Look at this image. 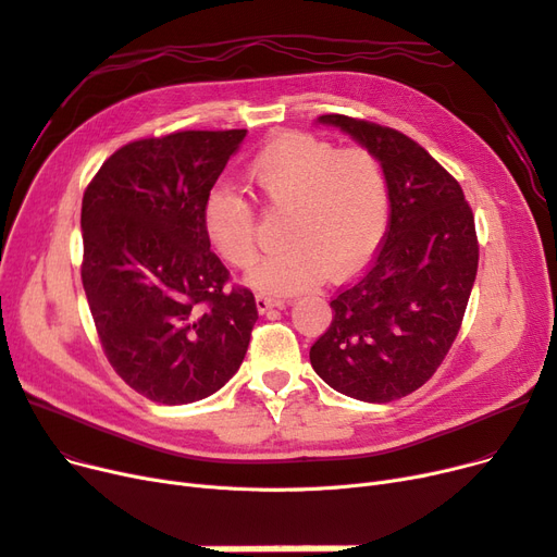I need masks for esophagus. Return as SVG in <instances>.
Segmentation results:
<instances>
[{"mask_svg":"<svg viewBox=\"0 0 557 557\" xmlns=\"http://www.w3.org/2000/svg\"><path fill=\"white\" fill-rule=\"evenodd\" d=\"M255 300H257V309H259V311H265V309H271V307L284 305L282 298H275V296H269V294H257Z\"/></svg>","mask_w":557,"mask_h":557,"instance_id":"obj_1","label":"esophagus"}]
</instances>
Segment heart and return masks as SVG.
Returning a JSON list of instances; mask_svg holds the SVG:
<instances>
[{
    "label": "heart",
    "mask_w": 557,
    "mask_h": 557,
    "mask_svg": "<svg viewBox=\"0 0 557 557\" xmlns=\"http://www.w3.org/2000/svg\"><path fill=\"white\" fill-rule=\"evenodd\" d=\"M246 180L273 209H288L284 248L250 280L261 292L292 294L325 273L342 277L364 263L389 227L392 188L380 157L361 145L284 132L246 163ZM211 248L236 269L257 259V213L234 188L215 186L202 207Z\"/></svg>",
    "instance_id": "b5f03b06"
}]
</instances>
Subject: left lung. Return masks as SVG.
<instances>
[{"instance_id": "1", "label": "left lung", "mask_w": 557, "mask_h": 557, "mask_svg": "<svg viewBox=\"0 0 557 557\" xmlns=\"http://www.w3.org/2000/svg\"><path fill=\"white\" fill-rule=\"evenodd\" d=\"M319 120L380 157L392 215L369 269L330 300L332 323L309 359L332 389L392 403L434 375L462 327L478 273L473 211L459 182L403 132L338 113Z\"/></svg>"}]
</instances>
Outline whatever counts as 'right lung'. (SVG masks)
<instances>
[{
	"label": "right lung",
	"instance_id": "add662e5",
	"mask_svg": "<svg viewBox=\"0 0 557 557\" xmlns=\"http://www.w3.org/2000/svg\"><path fill=\"white\" fill-rule=\"evenodd\" d=\"M248 129L132 140L82 200V284L113 371L163 405L196 403L238 371L259 319L211 252L202 207Z\"/></svg>",
	"mask_w": 557,
	"mask_h": 557
}]
</instances>
